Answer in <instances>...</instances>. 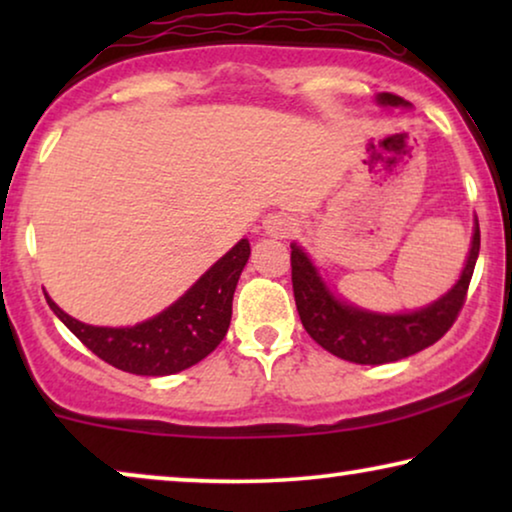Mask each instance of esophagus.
<instances>
[{"label": "esophagus", "mask_w": 512, "mask_h": 512, "mask_svg": "<svg viewBox=\"0 0 512 512\" xmlns=\"http://www.w3.org/2000/svg\"><path fill=\"white\" fill-rule=\"evenodd\" d=\"M293 230H296V219L289 214H272L265 219V233L277 237V240L289 237Z\"/></svg>", "instance_id": "34e87169"}]
</instances>
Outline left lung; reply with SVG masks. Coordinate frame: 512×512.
I'll use <instances>...</instances> for the list:
<instances>
[{
    "label": "left lung",
    "instance_id": "left-lung-1",
    "mask_svg": "<svg viewBox=\"0 0 512 512\" xmlns=\"http://www.w3.org/2000/svg\"><path fill=\"white\" fill-rule=\"evenodd\" d=\"M377 102L384 107H408V102L394 93H380ZM478 254L480 228L475 223L466 268L461 270L459 282L443 298L417 312L377 314L335 298L305 251L298 244H291V282L300 321L314 342L345 361L380 366V363L405 359L438 342L457 321L466 303Z\"/></svg>",
    "mask_w": 512,
    "mask_h": 512
}]
</instances>
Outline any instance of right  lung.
<instances>
[{
	"label": "right lung",
	"mask_w": 512,
	"mask_h": 512,
	"mask_svg": "<svg viewBox=\"0 0 512 512\" xmlns=\"http://www.w3.org/2000/svg\"><path fill=\"white\" fill-rule=\"evenodd\" d=\"M249 254V240H240L177 303L130 328L81 324L48 296L46 303L62 324L109 366L132 375H174L205 359L226 338L233 317V293Z\"/></svg>",
	"instance_id": "right-lung-1"
}]
</instances>
